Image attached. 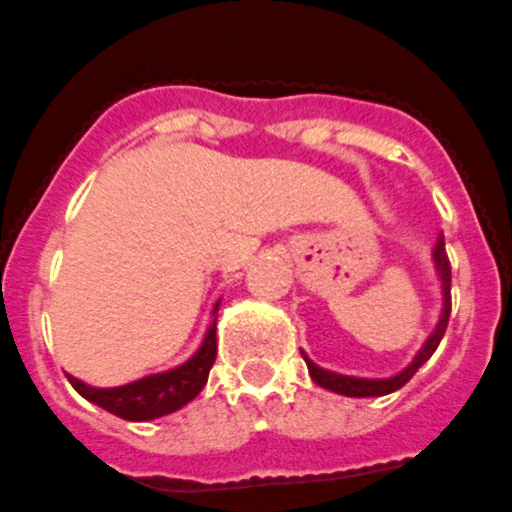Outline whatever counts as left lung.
Wrapping results in <instances>:
<instances>
[{"instance_id":"obj_1","label":"left lung","mask_w":512,"mask_h":512,"mask_svg":"<svg viewBox=\"0 0 512 512\" xmlns=\"http://www.w3.org/2000/svg\"><path fill=\"white\" fill-rule=\"evenodd\" d=\"M434 267H437V275H439V283H442V298H444V308L442 315H439V323L434 328L432 336L427 338V343L422 346V351L414 356L412 364L407 369L401 371V374L391 376V379H356V376H343V374H333V371L321 369V366H315L308 356L303 353L305 364H308L310 371V379L315 381L318 386L323 389H331L336 394L343 396H384L391 394V391L401 389V386L407 384L414 374L419 371V366L427 364L432 353L437 351L439 341H442L444 331H447V323H450V310H452V267H450V257H447V250H444V237L439 234L437 237V245H434Z\"/></svg>"}]
</instances>
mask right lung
<instances>
[{"instance_id": "obj_1", "label": "right lung", "mask_w": 512, "mask_h": 512, "mask_svg": "<svg viewBox=\"0 0 512 512\" xmlns=\"http://www.w3.org/2000/svg\"><path fill=\"white\" fill-rule=\"evenodd\" d=\"M217 305H214V313H217ZM214 358H217V321L209 326L199 351L186 364L164 371V374L143 376L133 384L116 386V389H93L73 376L68 379L80 396L103 407L105 412L128 419V422H148V419L166 417L189 404L207 384Z\"/></svg>"}]
</instances>
